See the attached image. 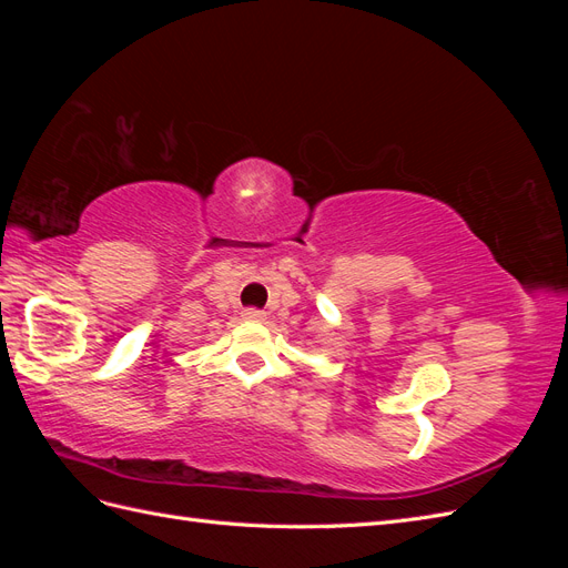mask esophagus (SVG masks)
Masks as SVG:
<instances>
[{
	"label": "esophagus",
	"instance_id": "obj_1",
	"mask_svg": "<svg viewBox=\"0 0 568 568\" xmlns=\"http://www.w3.org/2000/svg\"><path fill=\"white\" fill-rule=\"evenodd\" d=\"M242 317H244L246 322H263V320H265V313H263V311H253V307H251V311H244V313H242Z\"/></svg>",
	"mask_w": 568,
	"mask_h": 568
}]
</instances>
